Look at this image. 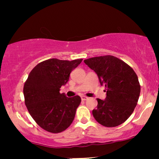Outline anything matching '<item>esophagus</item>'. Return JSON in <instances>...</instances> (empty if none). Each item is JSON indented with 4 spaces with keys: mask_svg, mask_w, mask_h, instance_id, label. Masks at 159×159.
I'll use <instances>...</instances> for the list:
<instances>
[{
    "mask_svg": "<svg viewBox=\"0 0 159 159\" xmlns=\"http://www.w3.org/2000/svg\"><path fill=\"white\" fill-rule=\"evenodd\" d=\"M81 99H82V101H87V100L88 99V97H86V96H81Z\"/></svg>",
    "mask_w": 159,
    "mask_h": 159,
    "instance_id": "34e87169",
    "label": "esophagus"
}]
</instances>
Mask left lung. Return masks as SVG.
Wrapping results in <instances>:
<instances>
[{
	"instance_id": "left-lung-1",
	"label": "left lung",
	"mask_w": 159,
	"mask_h": 159,
	"mask_svg": "<svg viewBox=\"0 0 159 159\" xmlns=\"http://www.w3.org/2000/svg\"><path fill=\"white\" fill-rule=\"evenodd\" d=\"M98 75L106 88L105 100L97 98L93 115L99 124L114 127L125 122L134 111L140 93V84L133 69L113 56L93 57L84 61Z\"/></svg>"
}]
</instances>
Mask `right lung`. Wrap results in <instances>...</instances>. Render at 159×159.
<instances>
[{"label": "right lung", "mask_w": 159, "mask_h": 159, "mask_svg": "<svg viewBox=\"0 0 159 159\" xmlns=\"http://www.w3.org/2000/svg\"><path fill=\"white\" fill-rule=\"evenodd\" d=\"M82 61L51 58L30 71L23 88L25 103L32 119L45 131L59 133L72 123L81 98H67L59 91Z\"/></svg>", "instance_id": "right-lung-1"}]
</instances>
